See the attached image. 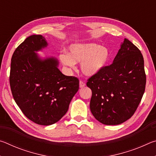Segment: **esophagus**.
<instances>
[{"mask_svg": "<svg viewBox=\"0 0 156 156\" xmlns=\"http://www.w3.org/2000/svg\"><path fill=\"white\" fill-rule=\"evenodd\" d=\"M85 85H86V84L83 81H82V80L80 81V83H79V86H80V88H83L84 87H85Z\"/></svg>", "mask_w": 156, "mask_h": 156, "instance_id": "1", "label": "esophagus"}]
</instances>
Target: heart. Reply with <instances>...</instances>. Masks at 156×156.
<instances>
[{
    "mask_svg": "<svg viewBox=\"0 0 156 156\" xmlns=\"http://www.w3.org/2000/svg\"><path fill=\"white\" fill-rule=\"evenodd\" d=\"M110 56L109 49L97 43H76L69 47L68 54H60L59 58L62 65L70 68H74L76 63L82 62V72L94 76L104 69Z\"/></svg>",
    "mask_w": 156,
    "mask_h": 156,
    "instance_id": "1",
    "label": "heart"
}]
</instances>
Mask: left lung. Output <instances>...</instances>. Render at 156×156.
Listing matches in <instances>:
<instances>
[{
  "mask_svg": "<svg viewBox=\"0 0 156 156\" xmlns=\"http://www.w3.org/2000/svg\"><path fill=\"white\" fill-rule=\"evenodd\" d=\"M146 85L144 58L136 46L125 38L113 63L89 78L90 109L97 120L116 125L129 119L138 108Z\"/></svg>",
  "mask_w": 156,
  "mask_h": 156,
  "instance_id": "obj_1",
  "label": "left lung"
}]
</instances>
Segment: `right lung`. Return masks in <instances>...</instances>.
Segmentation results:
<instances>
[{
	"label": "right lung",
	"mask_w": 156,
	"mask_h": 156,
	"mask_svg": "<svg viewBox=\"0 0 156 156\" xmlns=\"http://www.w3.org/2000/svg\"><path fill=\"white\" fill-rule=\"evenodd\" d=\"M44 37L32 35L12 57L9 83L16 103L28 119L51 125L65 115L79 89V80L62 74L54 57L41 59L36 51L47 46Z\"/></svg>",
	"instance_id": "add662e5"
}]
</instances>
